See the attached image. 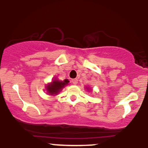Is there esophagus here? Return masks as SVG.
Returning <instances> with one entry per match:
<instances>
[{
	"instance_id": "obj_1",
	"label": "esophagus",
	"mask_w": 148,
	"mask_h": 148,
	"mask_svg": "<svg viewBox=\"0 0 148 148\" xmlns=\"http://www.w3.org/2000/svg\"><path fill=\"white\" fill-rule=\"evenodd\" d=\"M72 84H73L76 85V84H77V83H78V80L76 79H72Z\"/></svg>"
}]
</instances>
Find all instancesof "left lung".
Instances as JSON below:
<instances>
[{
    "label": "left lung",
    "instance_id": "8db88e82",
    "mask_svg": "<svg viewBox=\"0 0 148 148\" xmlns=\"http://www.w3.org/2000/svg\"><path fill=\"white\" fill-rule=\"evenodd\" d=\"M85 88H86V90H87L88 91H90L91 90V88H90L89 86H88V87H86Z\"/></svg>",
    "mask_w": 148,
    "mask_h": 148
}]
</instances>
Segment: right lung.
I'll return each mask as SVG.
<instances>
[{
	"instance_id": "add662e5",
	"label": "right lung",
	"mask_w": 148,
	"mask_h": 148,
	"mask_svg": "<svg viewBox=\"0 0 148 148\" xmlns=\"http://www.w3.org/2000/svg\"><path fill=\"white\" fill-rule=\"evenodd\" d=\"M69 80L64 79V81H60L56 78H54L51 82L46 85L45 88L47 94L51 96H56L66 86L69 84Z\"/></svg>"
}]
</instances>
